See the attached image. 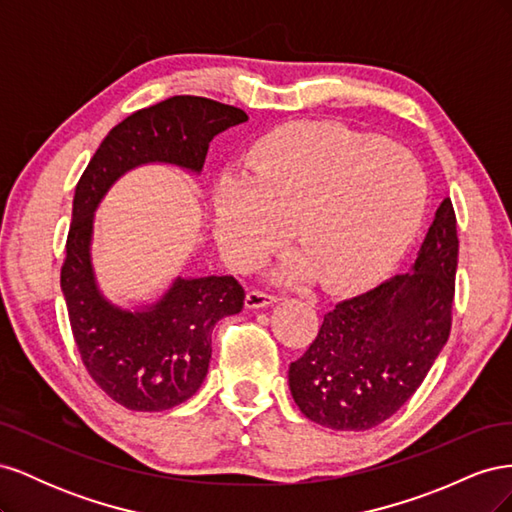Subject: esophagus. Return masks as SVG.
Segmentation results:
<instances>
[{"label": "esophagus", "instance_id": "esophagus-1", "mask_svg": "<svg viewBox=\"0 0 512 512\" xmlns=\"http://www.w3.org/2000/svg\"><path fill=\"white\" fill-rule=\"evenodd\" d=\"M277 303V297H273V294H267L262 290H250L245 294V307L247 309H265L269 305Z\"/></svg>", "mask_w": 512, "mask_h": 512}]
</instances>
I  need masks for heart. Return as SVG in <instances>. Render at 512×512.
<instances>
[{
  "instance_id": "b5f03b06",
  "label": "heart",
  "mask_w": 512,
  "mask_h": 512,
  "mask_svg": "<svg viewBox=\"0 0 512 512\" xmlns=\"http://www.w3.org/2000/svg\"><path fill=\"white\" fill-rule=\"evenodd\" d=\"M427 196L423 166L386 138L333 121H292L250 147L245 175L215 181L211 228L237 269L256 267L290 230L299 254L280 275H314L324 290L352 292L406 254Z\"/></svg>"
}]
</instances>
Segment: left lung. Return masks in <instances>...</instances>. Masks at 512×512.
Wrapping results in <instances>:
<instances>
[{
	"label": "left lung",
	"mask_w": 512,
	"mask_h": 512,
	"mask_svg": "<svg viewBox=\"0 0 512 512\" xmlns=\"http://www.w3.org/2000/svg\"><path fill=\"white\" fill-rule=\"evenodd\" d=\"M457 254L455 211L444 198L410 273L324 314L312 346L288 369L294 404L309 421L365 431L414 395L451 333Z\"/></svg>",
	"instance_id": "1"
}]
</instances>
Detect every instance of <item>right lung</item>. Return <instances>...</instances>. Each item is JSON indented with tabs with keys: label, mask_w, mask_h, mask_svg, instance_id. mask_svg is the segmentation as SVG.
Returning <instances> with one entry per match:
<instances>
[{
	"label": "right lung",
	"mask_w": 512,
	"mask_h": 512,
	"mask_svg": "<svg viewBox=\"0 0 512 512\" xmlns=\"http://www.w3.org/2000/svg\"><path fill=\"white\" fill-rule=\"evenodd\" d=\"M243 121L237 106L173 96L117 123L76 183L61 292L83 365L123 408L162 412L188 401L207 376L215 322L239 314L245 292L232 275L177 277L156 303L108 301L91 265L94 213L132 168L170 164L200 175L213 136Z\"/></svg>",
	"instance_id": "obj_1"
}]
</instances>
